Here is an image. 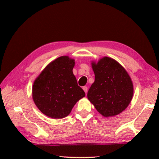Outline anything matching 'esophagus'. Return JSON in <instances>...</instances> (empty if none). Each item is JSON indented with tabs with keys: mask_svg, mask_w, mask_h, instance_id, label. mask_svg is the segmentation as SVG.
Segmentation results:
<instances>
[{
	"mask_svg": "<svg viewBox=\"0 0 159 159\" xmlns=\"http://www.w3.org/2000/svg\"><path fill=\"white\" fill-rule=\"evenodd\" d=\"M83 89L84 90V92H85V93H87V90H88V89H87V87L86 86H84L83 87Z\"/></svg>",
	"mask_w": 159,
	"mask_h": 159,
	"instance_id": "34e87169",
	"label": "esophagus"
}]
</instances>
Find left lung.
I'll return each instance as SVG.
<instances>
[{"label":"left lung","mask_w":159,"mask_h":159,"mask_svg":"<svg viewBox=\"0 0 159 159\" xmlns=\"http://www.w3.org/2000/svg\"><path fill=\"white\" fill-rule=\"evenodd\" d=\"M95 81L87 93V98L99 113L113 117L126 109L133 96V84L129 74L117 61L104 57L92 61Z\"/></svg>","instance_id":"1"}]
</instances>
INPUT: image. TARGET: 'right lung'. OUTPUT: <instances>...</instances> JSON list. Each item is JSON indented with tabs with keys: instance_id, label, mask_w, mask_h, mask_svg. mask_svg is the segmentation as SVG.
Here are the masks:
<instances>
[{
	"instance_id": "right-lung-1",
	"label": "right lung",
	"mask_w": 159,
	"mask_h": 159,
	"mask_svg": "<svg viewBox=\"0 0 159 159\" xmlns=\"http://www.w3.org/2000/svg\"><path fill=\"white\" fill-rule=\"evenodd\" d=\"M74 66L75 60L68 56L58 57L34 80L33 100L45 116L52 119L66 117L78 101L85 96L73 74Z\"/></svg>"
}]
</instances>
